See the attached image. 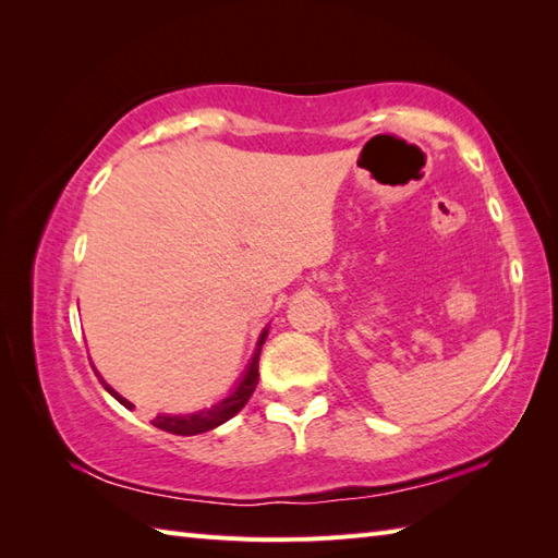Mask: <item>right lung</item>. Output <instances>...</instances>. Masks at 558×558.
<instances>
[{
    "label": "right lung",
    "instance_id": "1",
    "mask_svg": "<svg viewBox=\"0 0 558 558\" xmlns=\"http://www.w3.org/2000/svg\"><path fill=\"white\" fill-rule=\"evenodd\" d=\"M266 336H268V330H264V333H260V338L256 342V352H254V357H252V364H248L244 378H242L240 384H236V388L232 390L228 398L216 402V405L198 410V412H189V414H158V417L153 420V426H158V429L168 432V434H177V436H194V434H204V432L216 429V426L232 420L234 414L246 405V400L252 398L254 388L258 384V354H260V345H264ZM100 384L105 386V390H108L110 396H114L117 400H120L124 408H129V410L134 408L132 402L124 400L120 393H117V390L110 388V384H105L102 378H100Z\"/></svg>",
    "mask_w": 558,
    "mask_h": 558
}]
</instances>
